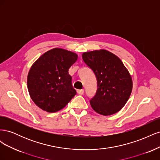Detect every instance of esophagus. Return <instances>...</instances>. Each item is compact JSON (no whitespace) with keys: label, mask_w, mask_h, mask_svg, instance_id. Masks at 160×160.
<instances>
[{"label":"esophagus","mask_w":160,"mask_h":160,"mask_svg":"<svg viewBox=\"0 0 160 160\" xmlns=\"http://www.w3.org/2000/svg\"><path fill=\"white\" fill-rule=\"evenodd\" d=\"M77 93L79 95H83L84 93V90L83 89H79V90H77Z\"/></svg>","instance_id":"esophagus-1"}]
</instances>
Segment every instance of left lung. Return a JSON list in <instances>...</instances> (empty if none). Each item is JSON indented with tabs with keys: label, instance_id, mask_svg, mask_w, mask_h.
Returning a JSON list of instances; mask_svg holds the SVG:
<instances>
[{
	"label": "left lung",
	"instance_id": "1",
	"mask_svg": "<svg viewBox=\"0 0 160 160\" xmlns=\"http://www.w3.org/2000/svg\"><path fill=\"white\" fill-rule=\"evenodd\" d=\"M82 57L98 81L96 94L90 100L92 108L103 115L118 112L126 104L132 91L128 70L118 56L105 49L85 52Z\"/></svg>",
	"mask_w": 160,
	"mask_h": 160
}]
</instances>
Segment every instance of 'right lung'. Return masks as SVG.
<instances>
[{"label": "right lung", "mask_w": 160, "mask_h": 160, "mask_svg": "<svg viewBox=\"0 0 160 160\" xmlns=\"http://www.w3.org/2000/svg\"><path fill=\"white\" fill-rule=\"evenodd\" d=\"M76 53L55 48L34 62L27 76L31 98L38 108L49 113L64 108L76 95L69 69L77 60Z\"/></svg>", "instance_id": "add662e5"}]
</instances>
